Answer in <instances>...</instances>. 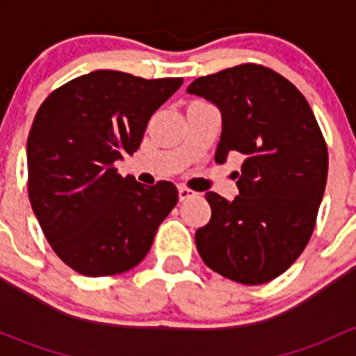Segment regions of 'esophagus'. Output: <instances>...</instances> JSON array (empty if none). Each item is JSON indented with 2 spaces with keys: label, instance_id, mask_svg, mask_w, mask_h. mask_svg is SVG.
Here are the masks:
<instances>
[{
  "label": "esophagus",
  "instance_id": "34e87169",
  "mask_svg": "<svg viewBox=\"0 0 356 356\" xmlns=\"http://www.w3.org/2000/svg\"><path fill=\"white\" fill-rule=\"evenodd\" d=\"M195 195H196L195 191H191V189L184 188V186H181V188H179V200H181V201H186V200L193 198V196H195Z\"/></svg>",
  "mask_w": 356,
  "mask_h": 356
}]
</instances>
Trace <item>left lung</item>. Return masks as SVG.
<instances>
[{
  "mask_svg": "<svg viewBox=\"0 0 356 356\" xmlns=\"http://www.w3.org/2000/svg\"><path fill=\"white\" fill-rule=\"evenodd\" d=\"M189 95L222 113L215 161L241 153L239 195L207 193L210 222L196 231L204 264L248 286L265 284L310 241L327 182V145L305 96L272 68L243 63L198 77Z\"/></svg>",
  "mask_w": 356,
  "mask_h": 356,
  "instance_id": "obj_1",
  "label": "left lung"
}]
</instances>
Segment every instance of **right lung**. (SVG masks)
<instances>
[{"label":"right lung","instance_id":"1","mask_svg":"<svg viewBox=\"0 0 356 356\" xmlns=\"http://www.w3.org/2000/svg\"><path fill=\"white\" fill-rule=\"evenodd\" d=\"M181 84L95 70L39 106L27 139L29 200L53 251L79 274L136 267L177 203L172 182L145 186L113 163L139 148L152 115Z\"/></svg>","mask_w":356,"mask_h":356}]
</instances>
